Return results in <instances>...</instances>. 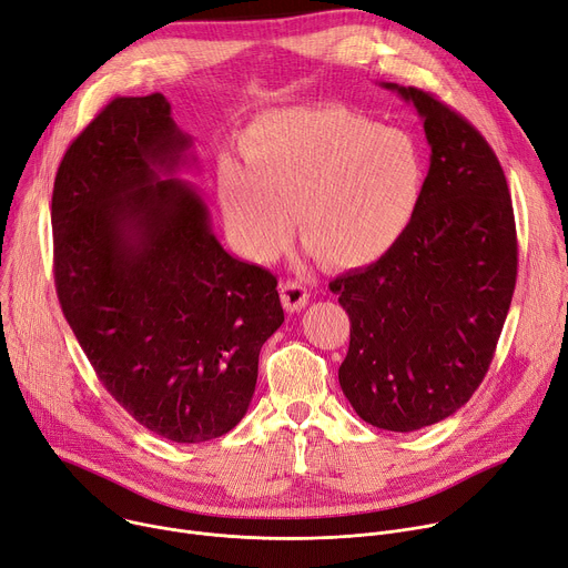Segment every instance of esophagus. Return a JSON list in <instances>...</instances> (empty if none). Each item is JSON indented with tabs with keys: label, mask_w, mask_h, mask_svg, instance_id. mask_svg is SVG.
Here are the masks:
<instances>
[{
	"label": "esophagus",
	"mask_w": 568,
	"mask_h": 568,
	"mask_svg": "<svg viewBox=\"0 0 568 568\" xmlns=\"http://www.w3.org/2000/svg\"><path fill=\"white\" fill-rule=\"evenodd\" d=\"M281 298H283L285 311L296 313V311H301V308H306L308 298H311V292H308V287H306L304 283H298V281H285V283L281 285Z\"/></svg>",
	"instance_id": "34e87169"
}]
</instances>
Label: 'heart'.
I'll return each mask as SVG.
<instances>
[{"mask_svg":"<svg viewBox=\"0 0 568 568\" xmlns=\"http://www.w3.org/2000/svg\"><path fill=\"white\" fill-rule=\"evenodd\" d=\"M244 162L223 158L219 203L235 242L255 260L287 244L292 214L311 255L363 267L406 233L425 192V158L408 132L343 104L257 116Z\"/></svg>","mask_w":568,"mask_h":568,"instance_id":"b5f03b06","label":"heart"}]
</instances>
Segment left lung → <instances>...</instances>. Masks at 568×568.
<instances>
[{
  "mask_svg": "<svg viewBox=\"0 0 568 568\" xmlns=\"http://www.w3.org/2000/svg\"><path fill=\"white\" fill-rule=\"evenodd\" d=\"M432 145L418 212L365 270L328 283L349 315L339 388L365 423L415 432L445 420L484 382L516 287V221L505 171L486 139L415 87Z\"/></svg>",
  "mask_w": 568,
  "mask_h": 568,
  "instance_id": "8db88e82",
  "label": "left lung"
}]
</instances>
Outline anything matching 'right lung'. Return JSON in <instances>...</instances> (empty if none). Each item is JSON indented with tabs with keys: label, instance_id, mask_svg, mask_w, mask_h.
<instances>
[{
	"label": "right lung",
	"instance_id": "right-lung-1",
	"mask_svg": "<svg viewBox=\"0 0 568 568\" xmlns=\"http://www.w3.org/2000/svg\"><path fill=\"white\" fill-rule=\"evenodd\" d=\"M189 143L162 93L113 98L68 145L52 192L61 311L106 393L173 443L244 418L285 320L276 276L223 251L196 189L162 178Z\"/></svg>",
	"mask_w": 568,
	"mask_h": 568
}]
</instances>
